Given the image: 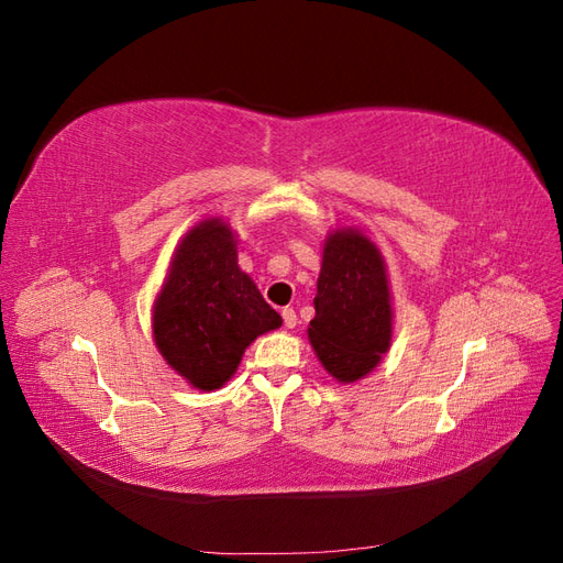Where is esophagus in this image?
I'll use <instances>...</instances> for the list:
<instances>
[{
	"label": "esophagus",
	"instance_id": "obj_1",
	"mask_svg": "<svg viewBox=\"0 0 563 563\" xmlns=\"http://www.w3.org/2000/svg\"><path fill=\"white\" fill-rule=\"evenodd\" d=\"M282 319H284V327L286 329H294L298 323V317H296V310L294 308H284L282 310Z\"/></svg>",
	"mask_w": 563,
	"mask_h": 563
}]
</instances>
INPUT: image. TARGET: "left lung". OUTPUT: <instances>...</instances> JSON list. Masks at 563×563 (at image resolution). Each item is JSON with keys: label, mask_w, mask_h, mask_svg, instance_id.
<instances>
[{"label": "left lung", "mask_w": 563, "mask_h": 563, "mask_svg": "<svg viewBox=\"0 0 563 563\" xmlns=\"http://www.w3.org/2000/svg\"><path fill=\"white\" fill-rule=\"evenodd\" d=\"M310 343L338 383L378 366L391 343V298L385 261L360 230H333L323 242Z\"/></svg>", "instance_id": "left-lung-1"}]
</instances>
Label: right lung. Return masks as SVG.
I'll return each instance as SVG.
<instances>
[{
	"label": "right lung",
	"instance_id": "right-lung-1",
	"mask_svg": "<svg viewBox=\"0 0 563 563\" xmlns=\"http://www.w3.org/2000/svg\"><path fill=\"white\" fill-rule=\"evenodd\" d=\"M282 327L258 286L236 265V242L220 218L187 232L152 308L166 364L197 389H220L255 338Z\"/></svg>",
	"mask_w": 563,
	"mask_h": 563
}]
</instances>
